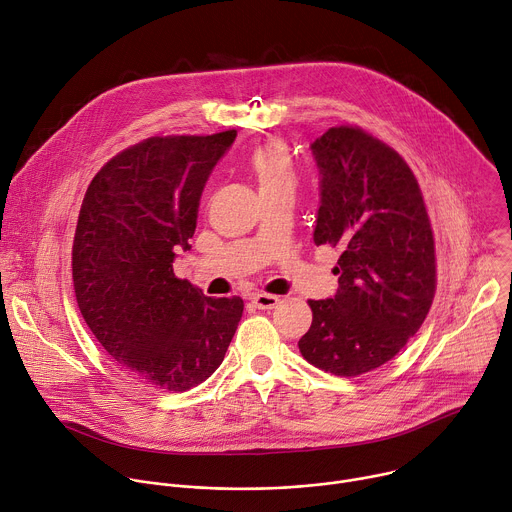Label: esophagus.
Masks as SVG:
<instances>
[{"label":"esophagus","mask_w":512,"mask_h":512,"mask_svg":"<svg viewBox=\"0 0 512 512\" xmlns=\"http://www.w3.org/2000/svg\"><path fill=\"white\" fill-rule=\"evenodd\" d=\"M251 301H253V305L257 309H273V307L279 305V297L277 295H269V293H255L251 297Z\"/></svg>","instance_id":"1"}]
</instances>
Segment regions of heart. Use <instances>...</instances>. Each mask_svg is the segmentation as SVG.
Masks as SVG:
<instances>
[{
  "label": "heart",
  "instance_id": "1",
  "mask_svg": "<svg viewBox=\"0 0 512 512\" xmlns=\"http://www.w3.org/2000/svg\"><path fill=\"white\" fill-rule=\"evenodd\" d=\"M259 193H277L295 189V168L289 152L279 142H267L255 148L247 160Z\"/></svg>",
  "mask_w": 512,
  "mask_h": 512
}]
</instances>
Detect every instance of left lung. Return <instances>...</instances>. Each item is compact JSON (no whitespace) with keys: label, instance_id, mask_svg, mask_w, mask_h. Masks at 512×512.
Returning a JSON list of instances; mask_svg holds the SVG:
<instances>
[{"label":"left lung","instance_id":"8db88e82","mask_svg":"<svg viewBox=\"0 0 512 512\" xmlns=\"http://www.w3.org/2000/svg\"><path fill=\"white\" fill-rule=\"evenodd\" d=\"M319 168L315 245L342 251L337 291L309 299L301 356L354 378L390 362L424 323L436 291L434 237L418 181L388 144L354 126L311 144Z\"/></svg>","mask_w":512,"mask_h":512}]
</instances>
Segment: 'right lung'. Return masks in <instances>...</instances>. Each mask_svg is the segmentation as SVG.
Instances as JSON below:
<instances>
[{"label":"right lung","mask_w":512,"mask_h":512,"mask_svg":"<svg viewBox=\"0 0 512 512\" xmlns=\"http://www.w3.org/2000/svg\"><path fill=\"white\" fill-rule=\"evenodd\" d=\"M237 130L152 136L92 179L78 217L72 277L80 313L108 356L164 392L205 382L243 315L241 297L213 299L173 271L191 249L199 201Z\"/></svg>","instance_id":"1"}]
</instances>
